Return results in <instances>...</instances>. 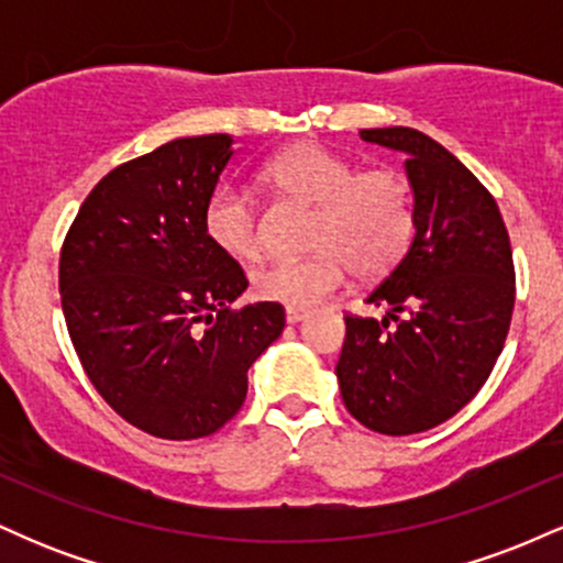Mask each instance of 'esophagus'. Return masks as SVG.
Here are the masks:
<instances>
[{"mask_svg": "<svg viewBox=\"0 0 563 563\" xmlns=\"http://www.w3.org/2000/svg\"><path fill=\"white\" fill-rule=\"evenodd\" d=\"M303 318H307V309L286 307V322H290V325H296V322H301Z\"/></svg>", "mask_w": 563, "mask_h": 563, "instance_id": "obj_1", "label": "esophagus"}]
</instances>
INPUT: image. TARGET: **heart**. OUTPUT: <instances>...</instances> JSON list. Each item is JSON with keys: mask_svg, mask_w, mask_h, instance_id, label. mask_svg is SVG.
Wrapping results in <instances>:
<instances>
[{"mask_svg": "<svg viewBox=\"0 0 563 563\" xmlns=\"http://www.w3.org/2000/svg\"><path fill=\"white\" fill-rule=\"evenodd\" d=\"M264 179L290 198L318 206L301 260H275L251 275L262 301L312 307L344 286L352 267L360 277L391 273L418 228L416 190L402 172L378 166L360 172L346 156L318 142H299L264 166ZM203 230L222 254L238 262L262 254L260 211L235 185H219L203 206Z\"/></svg>", "mask_w": 563, "mask_h": 563, "instance_id": "b5f03b06", "label": "heart"}]
</instances>
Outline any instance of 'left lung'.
<instances>
[{"mask_svg": "<svg viewBox=\"0 0 563 563\" xmlns=\"http://www.w3.org/2000/svg\"><path fill=\"white\" fill-rule=\"evenodd\" d=\"M407 153L418 228L402 262L367 296L384 320L346 314L335 376L346 410L389 437L434 429L479 394L516 301L514 254L493 192L410 126L363 129Z\"/></svg>", "mask_w": 563, "mask_h": 563, "instance_id": "left-lung-1", "label": "left lung"}]
</instances>
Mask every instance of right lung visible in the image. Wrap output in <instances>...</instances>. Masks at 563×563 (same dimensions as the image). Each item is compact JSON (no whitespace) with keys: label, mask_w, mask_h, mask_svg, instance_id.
<instances>
[{"label":"right lung","mask_w":563,"mask_h":563,"mask_svg":"<svg viewBox=\"0 0 563 563\" xmlns=\"http://www.w3.org/2000/svg\"><path fill=\"white\" fill-rule=\"evenodd\" d=\"M230 134L179 137L108 172L60 249V301L84 373L145 434L200 439L241 410L249 367L286 328L275 301L232 309L241 264L203 230Z\"/></svg>","instance_id":"obj_1"}]
</instances>
